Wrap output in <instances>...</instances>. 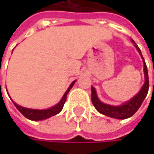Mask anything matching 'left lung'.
Returning a JSON list of instances; mask_svg holds the SVG:
<instances>
[{
    "mask_svg": "<svg viewBox=\"0 0 154 154\" xmlns=\"http://www.w3.org/2000/svg\"><path fill=\"white\" fill-rule=\"evenodd\" d=\"M135 46L137 49V51L140 52V54L143 58V55L141 53L139 47L136 44H135ZM143 71H144L145 82H144L142 89L140 90V92L135 97H133L129 102L126 103L125 104H123L121 106H111L109 104L103 103L98 99L94 88L92 87V103H93L94 106L100 113L106 115L110 118H114V119H125L132 117L137 111L141 104L143 103L144 98L147 95L148 90H149V77H148L147 67H146L144 60H143Z\"/></svg>",
    "mask_w": 154,
    "mask_h": 154,
    "instance_id": "1",
    "label": "left lung"
}]
</instances>
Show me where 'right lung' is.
I'll return each mask as SVG.
<instances>
[{
  "label": "right lung",
  "instance_id": "right-lung-1",
  "mask_svg": "<svg viewBox=\"0 0 154 154\" xmlns=\"http://www.w3.org/2000/svg\"><path fill=\"white\" fill-rule=\"evenodd\" d=\"M74 83L75 81H73L71 83V85H69V89L67 90V92L65 93V94L63 95L62 99L60 100V102L53 106V107L50 108V109H27V108H24L17 105V103H14V105L16 106V108L28 119H31V120H42V119H48L51 116H54L56 114H58L59 112H60V110L62 109V108L64 106V103L67 100V94H69V90L72 88V86L74 85Z\"/></svg>",
  "mask_w": 154,
  "mask_h": 154
}]
</instances>
